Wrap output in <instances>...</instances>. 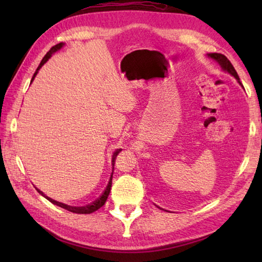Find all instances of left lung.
<instances>
[{"label":"left lung","mask_w":262,"mask_h":262,"mask_svg":"<svg viewBox=\"0 0 262 262\" xmlns=\"http://www.w3.org/2000/svg\"><path fill=\"white\" fill-rule=\"evenodd\" d=\"M208 56L211 57V59L215 60L216 62H219L221 68L223 69L224 72H227L230 75H232V76L237 79L238 83L243 86V84L241 83V79H239V76H238V74L236 72V69L233 68V66L231 64V62L228 60L227 56L223 55V54H220V53H210V54H208Z\"/></svg>","instance_id":"1"}]
</instances>
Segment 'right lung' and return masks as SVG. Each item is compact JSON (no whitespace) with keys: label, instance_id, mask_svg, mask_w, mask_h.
Wrapping results in <instances>:
<instances>
[{"label":"right lung","instance_id":"obj_1","mask_svg":"<svg viewBox=\"0 0 262 262\" xmlns=\"http://www.w3.org/2000/svg\"><path fill=\"white\" fill-rule=\"evenodd\" d=\"M64 46V43L63 42H60V43H57V45H55V46H53L50 51L47 52V54L43 56V59L41 60V62H40V64H39V67L37 68V70H35V73H34V75H33V77H32V79H31V83L33 82V79H34V77L37 76V74H38V72H39V69H40L42 66H43V63H46L47 62V60L50 59V57L52 56V54H54L55 52H57L59 50H61L62 47ZM121 151V149H117L115 150V152L113 154V156H112V165L114 166V162H115V158H117V156H118V154ZM114 168V167H113ZM112 178H113V172H112V174H111V178H110V180H108V184H107V186H106V188H105V190H104V193L100 195V196L97 199L96 201H94L92 203H90V205H88V206H84V207H73V206H68V205H64V203H62V202H59V201H55V200H53V199H51V198H48V196H46L45 194H43L41 190H39L38 188H37V190L39 192V194H41L43 198H46L48 201L50 202H52L53 205H56V206H59V207H61V208H63V209H66V210H68V211H72V212H75V214H91V212H94V211H96V210H98L100 207H103L104 205H105V202H106V200H107V198H108V194H110V192H111V187H112Z\"/></svg>","mask_w":262,"mask_h":262}]
</instances>
